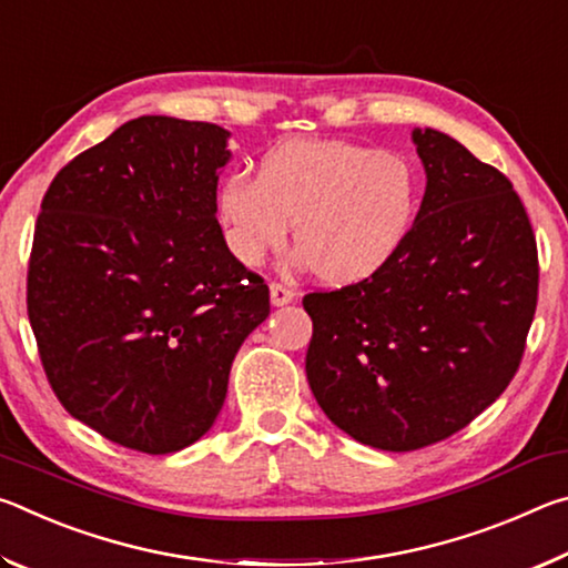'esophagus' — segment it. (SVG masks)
I'll list each match as a JSON object with an SVG mask.
<instances>
[{
  "instance_id": "esophagus-1",
  "label": "esophagus",
  "mask_w": 568,
  "mask_h": 568,
  "mask_svg": "<svg viewBox=\"0 0 568 568\" xmlns=\"http://www.w3.org/2000/svg\"><path fill=\"white\" fill-rule=\"evenodd\" d=\"M293 297H295V291H291V287H285L281 283H271V301L275 307L293 303Z\"/></svg>"
}]
</instances>
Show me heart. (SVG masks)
Returning a JSON list of instances; mask_svg holds the SVG:
<instances>
[{"mask_svg":"<svg viewBox=\"0 0 568 568\" xmlns=\"http://www.w3.org/2000/svg\"><path fill=\"white\" fill-rule=\"evenodd\" d=\"M418 210V180L400 155L343 140H287L257 178L217 190L227 245L245 265L285 245L295 223L297 263L331 285L365 281L403 245Z\"/></svg>","mask_w":568,"mask_h":568,"instance_id":"obj_1","label":"heart"}]
</instances>
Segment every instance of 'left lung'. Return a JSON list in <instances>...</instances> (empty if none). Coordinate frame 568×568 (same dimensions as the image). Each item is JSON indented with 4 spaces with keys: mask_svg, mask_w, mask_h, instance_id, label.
Wrapping results in <instances>:
<instances>
[{
    "mask_svg": "<svg viewBox=\"0 0 568 568\" xmlns=\"http://www.w3.org/2000/svg\"><path fill=\"white\" fill-rule=\"evenodd\" d=\"M413 145L426 192L396 255L303 297L318 406L351 438L398 454L454 436L501 396L538 295L536 237L508 178L438 130L416 128Z\"/></svg>",
    "mask_w": 568,
    "mask_h": 568,
    "instance_id": "obj_1",
    "label": "left lung"
}]
</instances>
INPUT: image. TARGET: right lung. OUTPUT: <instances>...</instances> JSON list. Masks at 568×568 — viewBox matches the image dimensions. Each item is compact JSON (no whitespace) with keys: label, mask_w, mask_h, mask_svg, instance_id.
I'll use <instances>...</instances> for the list:
<instances>
[{"label":"right lung","mask_w":568,"mask_h":568,"mask_svg":"<svg viewBox=\"0 0 568 568\" xmlns=\"http://www.w3.org/2000/svg\"><path fill=\"white\" fill-rule=\"evenodd\" d=\"M227 140L165 114L124 122L57 172L37 217L27 313L50 386L142 454L207 434L240 345L271 313L215 217Z\"/></svg>","instance_id":"right-lung-1"}]
</instances>
